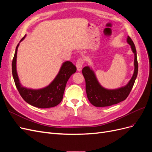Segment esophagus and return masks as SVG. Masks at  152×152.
Here are the masks:
<instances>
[{
	"instance_id": "34e87169",
	"label": "esophagus",
	"mask_w": 152,
	"mask_h": 152,
	"mask_svg": "<svg viewBox=\"0 0 152 152\" xmlns=\"http://www.w3.org/2000/svg\"><path fill=\"white\" fill-rule=\"evenodd\" d=\"M83 63H84V61L82 58H79L77 59V61L76 62V67H77V71L80 72L82 70V65H83Z\"/></svg>"
}]
</instances>
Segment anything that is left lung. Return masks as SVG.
I'll return each instance as SVG.
<instances>
[{
	"label": "left lung",
	"instance_id": "obj_1",
	"mask_svg": "<svg viewBox=\"0 0 152 152\" xmlns=\"http://www.w3.org/2000/svg\"><path fill=\"white\" fill-rule=\"evenodd\" d=\"M127 42L131 45L134 54V71L131 80L125 86L115 89H105L99 84L94 72L89 66H85L82 69V74L86 80V91L87 98L90 103L95 107H109L122 102L127 98L134 86L138 71L136 50L134 44L129 36L127 37Z\"/></svg>",
	"mask_w": 152,
	"mask_h": 152
}]
</instances>
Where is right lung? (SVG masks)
I'll return each mask as SVG.
<instances>
[{
    "mask_svg": "<svg viewBox=\"0 0 152 152\" xmlns=\"http://www.w3.org/2000/svg\"><path fill=\"white\" fill-rule=\"evenodd\" d=\"M25 36L20 42L25 38ZM19 45L20 43L17 45L12 59V73L16 88L23 99L28 104L40 108H51L60 103L66 82L70 76L76 72V66L70 61L64 62L57 76L49 86L40 89L26 88L20 84L16 71L17 51Z\"/></svg>",
    "mask_w": 152,
    "mask_h": 152,
    "instance_id": "right-lung-1",
    "label": "right lung"
}]
</instances>
